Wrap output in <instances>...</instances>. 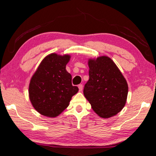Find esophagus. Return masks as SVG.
I'll return each instance as SVG.
<instances>
[{"instance_id": "obj_1", "label": "esophagus", "mask_w": 156, "mask_h": 156, "mask_svg": "<svg viewBox=\"0 0 156 156\" xmlns=\"http://www.w3.org/2000/svg\"><path fill=\"white\" fill-rule=\"evenodd\" d=\"M78 89H79V91H82V90H83V84H79V85H78Z\"/></svg>"}]
</instances>
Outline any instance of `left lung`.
I'll return each mask as SVG.
<instances>
[{"instance_id":"1","label":"left lung","mask_w":156,"mask_h":156,"mask_svg":"<svg viewBox=\"0 0 156 156\" xmlns=\"http://www.w3.org/2000/svg\"><path fill=\"white\" fill-rule=\"evenodd\" d=\"M89 80L83 93L93 110L103 118L112 117L125 107L128 84L119 69L107 56L89 60Z\"/></svg>"}]
</instances>
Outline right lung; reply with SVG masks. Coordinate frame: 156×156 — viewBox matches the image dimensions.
Instances as JSON below:
<instances>
[{
  "label": "right lung",
  "mask_w": 156,
  "mask_h": 156,
  "mask_svg": "<svg viewBox=\"0 0 156 156\" xmlns=\"http://www.w3.org/2000/svg\"><path fill=\"white\" fill-rule=\"evenodd\" d=\"M69 55L51 54L44 58L31 79L29 94L33 107L41 114L56 117L69 106L78 91L66 70Z\"/></svg>",
  "instance_id": "obj_1"
}]
</instances>
